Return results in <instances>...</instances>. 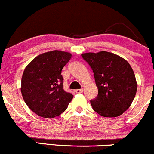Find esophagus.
<instances>
[{
  "label": "esophagus",
  "mask_w": 154,
  "mask_h": 154,
  "mask_svg": "<svg viewBox=\"0 0 154 154\" xmlns=\"http://www.w3.org/2000/svg\"><path fill=\"white\" fill-rule=\"evenodd\" d=\"M82 91H83V89H82V88H80V89H76L75 90V92L77 94H80V93H82Z\"/></svg>",
  "instance_id": "34e87169"
}]
</instances>
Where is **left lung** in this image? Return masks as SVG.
I'll list each match as a JSON object with an SVG mask.
<instances>
[{
	"label": "left lung",
	"instance_id": "1",
	"mask_svg": "<svg viewBox=\"0 0 154 154\" xmlns=\"http://www.w3.org/2000/svg\"><path fill=\"white\" fill-rule=\"evenodd\" d=\"M81 56L91 68L98 88L97 97L91 100L94 111L106 117L123 114L131 105L137 89L130 64L121 57L105 51Z\"/></svg>",
	"mask_w": 154,
	"mask_h": 154
}]
</instances>
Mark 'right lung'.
Listing matches in <instances>:
<instances>
[{
  "label": "right lung",
  "instance_id": "add662e5",
  "mask_svg": "<svg viewBox=\"0 0 154 154\" xmlns=\"http://www.w3.org/2000/svg\"><path fill=\"white\" fill-rule=\"evenodd\" d=\"M72 54L55 51L43 53L26 67L21 80V93L26 104L44 118L60 115L72 101L73 95L63 89V68Z\"/></svg>",
  "mask_w": 154,
  "mask_h": 154
}]
</instances>
